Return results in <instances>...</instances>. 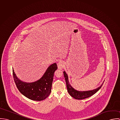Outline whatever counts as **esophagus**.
Wrapping results in <instances>:
<instances>
[{"label": "esophagus", "mask_w": 120, "mask_h": 120, "mask_svg": "<svg viewBox=\"0 0 120 120\" xmlns=\"http://www.w3.org/2000/svg\"><path fill=\"white\" fill-rule=\"evenodd\" d=\"M57 66H58V69L62 70V69L64 68V67L65 66V65H64V62L63 61H60L57 63Z\"/></svg>", "instance_id": "34e87169"}]
</instances>
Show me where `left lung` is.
Wrapping results in <instances>:
<instances>
[{
    "label": "left lung",
    "mask_w": 120,
    "mask_h": 120,
    "mask_svg": "<svg viewBox=\"0 0 120 120\" xmlns=\"http://www.w3.org/2000/svg\"><path fill=\"white\" fill-rule=\"evenodd\" d=\"M64 76L65 77V81L66 82L67 90L68 91L69 94L71 96L72 98L76 99H84L86 98H88L94 94H95L98 91L101 87L103 86L104 81L102 84V85L98 87L96 89H93L92 90H85V91H79L75 89L73 87H72L71 86L69 83L68 80V76L65 71H63Z\"/></svg>",
    "instance_id": "obj_1"
}]
</instances>
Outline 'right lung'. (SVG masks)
Returning a JSON list of instances; mask_svg holds the SVG:
<instances>
[{
  "label": "right lung",
  "mask_w": 120,
  "mask_h": 120,
  "mask_svg": "<svg viewBox=\"0 0 120 120\" xmlns=\"http://www.w3.org/2000/svg\"><path fill=\"white\" fill-rule=\"evenodd\" d=\"M57 68L56 63L52 64L39 79L33 82H26L20 79L13 69V75L17 89L23 95L30 100L40 101L46 99L50 94L54 73Z\"/></svg>",
  "instance_id": "add662e5"
}]
</instances>
